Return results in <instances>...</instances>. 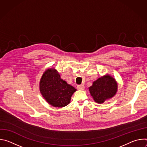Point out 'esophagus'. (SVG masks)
Wrapping results in <instances>:
<instances>
[{
    "mask_svg": "<svg viewBox=\"0 0 147 147\" xmlns=\"http://www.w3.org/2000/svg\"><path fill=\"white\" fill-rule=\"evenodd\" d=\"M77 88L78 90H83L85 88L84 86L83 85H78V86H77Z\"/></svg>",
    "mask_w": 147,
    "mask_h": 147,
    "instance_id": "esophagus-1",
    "label": "esophagus"
}]
</instances>
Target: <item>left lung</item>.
I'll list each match as a JSON object with an SVG mask.
<instances>
[{
    "mask_svg": "<svg viewBox=\"0 0 147 147\" xmlns=\"http://www.w3.org/2000/svg\"><path fill=\"white\" fill-rule=\"evenodd\" d=\"M117 89L116 81L109 75L98 78L89 88L91 96L98 103H102L107 99L113 96L116 93Z\"/></svg>",
    "mask_w": 147,
    "mask_h": 147,
    "instance_id": "left-lung-1",
    "label": "left lung"
}]
</instances>
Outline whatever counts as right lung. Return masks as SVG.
I'll list each match as a JSON object with an SVG mask.
<instances>
[{
	"label": "right lung",
	"instance_id": "obj_1",
	"mask_svg": "<svg viewBox=\"0 0 147 147\" xmlns=\"http://www.w3.org/2000/svg\"><path fill=\"white\" fill-rule=\"evenodd\" d=\"M41 94L54 107L62 108L70 103L71 96L76 91L73 86L61 79L55 69H49L45 71L39 83Z\"/></svg>",
	"mask_w": 147,
	"mask_h": 147
}]
</instances>
